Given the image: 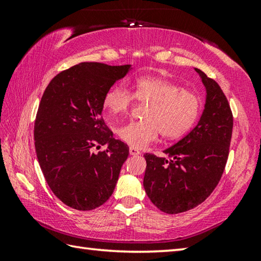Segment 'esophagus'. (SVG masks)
<instances>
[{"instance_id":"obj_1","label":"esophagus","mask_w":261,"mask_h":261,"mask_svg":"<svg viewBox=\"0 0 261 261\" xmlns=\"http://www.w3.org/2000/svg\"><path fill=\"white\" fill-rule=\"evenodd\" d=\"M129 152H130V155H139L140 154L138 149H137L136 147H132V146L129 148Z\"/></svg>"}]
</instances>
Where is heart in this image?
<instances>
[{
  "label": "heart",
  "instance_id": "obj_1",
  "mask_svg": "<svg viewBox=\"0 0 261 261\" xmlns=\"http://www.w3.org/2000/svg\"><path fill=\"white\" fill-rule=\"evenodd\" d=\"M135 98L149 103L144 121H132L117 129V135L132 147L141 148L155 140L160 132L168 139H177L191 129L200 110V99L170 79L141 76L136 79L134 94L124 86L114 85L106 92L103 107L116 116L124 114Z\"/></svg>",
  "mask_w": 261,
  "mask_h": 261
}]
</instances>
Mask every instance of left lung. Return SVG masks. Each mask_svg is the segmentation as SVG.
Instances as JSON below:
<instances>
[{
  "instance_id": "8db88e82",
  "label": "left lung",
  "mask_w": 261,
  "mask_h": 261,
  "mask_svg": "<svg viewBox=\"0 0 261 261\" xmlns=\"http://www.w3.org/2000/svg\"><path fill=\"white\" fill-rule=\"evenodd\" d=\"M206 88L198 124L173 146L168 158L145 154L144 188L151 201L167 214L192 210L210 197L226 167L232 134V113L219 84L199 69Z\"/></svg>"
}]
</instances>
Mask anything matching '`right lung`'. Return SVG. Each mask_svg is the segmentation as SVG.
Instances as JSON below:
<instances>
[{
	"instance_id": "obj_1",
	"label": "right lung",
	"mask_w": 261,
	"mask_h": 261,
	"mask_svg": "<svg viewBox=\"0 0 261 261\" xmlns=\"http://www.w3.org/2000/svg\"><path fill=\"white\" fill-rule=\"evenodd\" d=\"M130 69L84 62L56 74L43 92L34 123L35 152L53 193L71 208L94 210L116 187L129 147L114 138L101 114L106 92ZM105 144V151L94 153Z\"/></svg>"
}]
</instances>
